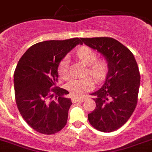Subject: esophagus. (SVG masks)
Returning a JSON list of instances; mask_svg holds the SVG:
<instances>
[{
	"label": "esophagus",
	"mask_w": 152,
	"mask_h": 152,
	"mask_svg": "<svg viewBox=\"0 0 152 152\" xmlns=\"http://www.w3.org/2000/svg\"><path fill=\"white\" fill-rule=\"evenodd\" d=\"M84 100H85V99H84V98L76 97V96H73V97H72V102H73V103H75V102H83Z\"/></svg>",
	"instance_id": "1"
}]
</instances>
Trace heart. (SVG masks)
<instances>
[{
  "label": "heart",
  "instance_id": "heart-1",
  "mask_svg": "<svg viewBox=\"0 0 152 152\" xmlns=\"http://www.w3.org/2000/svg\"><path fill=\"white\" fill-rule=\"evenodd\" d=\"M81 62L88 66L87 73L96 80L100 81L104 77L107 70V62L105 59H97L96 52L87 46H82L76 52ZM69 57L65 56L61 60L58 67L59 75L64 79L69 76ZM94 86L93 79L89 77L83 79H73L67 83V89L75 96H81L86 92L92 90Z\"/></svg>",
  "mask_w": 152,
  "mask_h": 152
}]
</instances>
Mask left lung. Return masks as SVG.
Segmentation results:
<instances>
[{"label": "left lung", "mask_w": 152, "mask_h": 152, "mask_svg": "<svg viewBox=\"0 0 152 152\" xmlns=\"http://www.w3.org/2000/svg\"><path fill=\"white\" fill-rule=\"evenodd\" d=\"M82 42L97 50L107 62L105 82L90 95L96 107L88 114L90 124L104 132H111L126 123L137 102L140 76L131 51L111 37L81 38Z\"/></svg>", "instance_id": "obj_1"}]
</instances>
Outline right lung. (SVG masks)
Instances as JSON below:
<instances>
[{
  "label": "right lung",
  "instance_id": "obj_1",
  "mask_svg": "<svg viewBox=\"0 0 152 152\" xmlns=\"http://www.w3.org/2000/svg\"><path fill=\"white\" fill-rule=\"evenodd\" d=\"M79 44V38L48 40L31 46L18 62L15 74V101L23 118L35 131L58 132L66 125L72 104L69 92L56 87L61 60Z\"/></svg>",
  "mask_w": 152,
  "mask_h": 152
}]
</instances>
